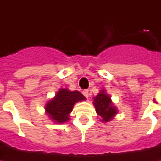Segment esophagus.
<instances>
[{
	"label": "esophagus",
	"mask_w": 161,
	"mask_h": 161,
	"mask_svg": "<svg viewBox=\"0 0 161 161\" xmlns=\"http://www.w3.org/2000/svg\"><path fill=\"white\" fill-rule=\"evenodd\" d=\"M83 94L85 95V97L86 99H88L89 98V91L88 90H84L83 91Z\"/></svg>",
	"instance_id": "esophagus-1"
}]
</instances>
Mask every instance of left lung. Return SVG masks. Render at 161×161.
<instances>
[{"instance_id": "8db88e82", "label": "left lung", "mask_w": 161, "mask_h": 161, "mask_svg": "<svg viewBox=\"0 0 161 161\" xmlns=\"http://www.w3.org/2000/svg\"><path fill=\"white\" fill-rule=\"evenodd\" d=\"M93 99L96 112L101 117L102 122H109L117 114V109L113 105L110 96L106 93L105 90H102Z\"/></svg>"}]
</instances>
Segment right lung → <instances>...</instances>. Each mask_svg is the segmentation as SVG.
<instances>
[{
  "label": "right lung",
  "instance_id": "add662e5",
  "mask_svg": "<svg viewBox=\"0 0 161 161\" xmlns=\"http://www.w3.org/2000/svg\"><path fill=\"white\" fill-rule=\"evenodd\" d=\"M85 100V97L78 91L60 89L54 98L47 103L45 109L52 121L57 123H63L69 120V114L72 112L74 105Z\"/></svg>",
  "mask_w": 161,
  "mask_h": 161
}]
</instances>
